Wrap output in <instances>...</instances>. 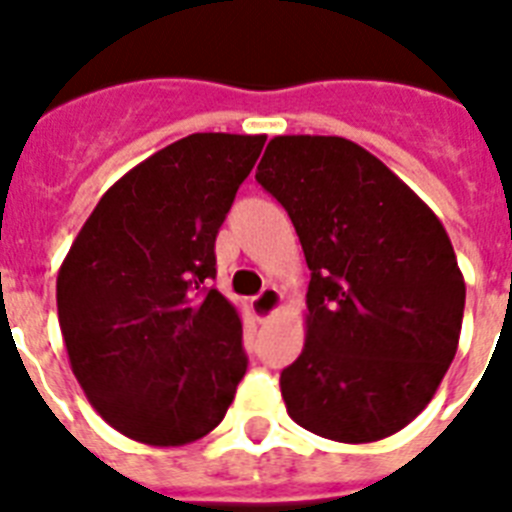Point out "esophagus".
Returning <instances> with one entry per match:
<instances>
[{"label":"esophagus","mask_w":512,"mask_h":512,"mask_svg":"<svg viewBox=\"0 0 512 512\" xmlns=\"http://www.w3.org/2000/svg\"><path fill=\"white\" fill-rule=\"evenodd\" d=\"M281 302H283L281 291H278L276 286H268V289L260 291V296L252 299V312H255L257 320L265 322L276 315L278 309H281Z\"/></svg>","instance_id":"esophagus-1"}]
</instances>
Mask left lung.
Listing matches in <instances>:
<instances>
[{
  "instance_id": "left-lung-1",
  "label": "left lung",
  "mask_w": 512,
  "mask_h": 512,
  "mask_svg": "<svg viewBox=\"0 0 512 512\" xmlns=\"http://www.w3.org/2000/svg\"><path fill=\"white\" fill-rule=\"evenodd\" d=\"M255 179L286 208L312 270L304 349L281 372L286 411L336 442L395 435L458 351L466 283L448 231L346 137H273Z\"/></svg>"
}]
</instances>
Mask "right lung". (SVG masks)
I'll return each instance as SVG.
<instances>
[{"label": "right lung", "mask_w": 512, "mask_h": 512, "mask_svg": "<svg viewBox=\"0 0 512 512\" xmlns=\"http://www.w3.org/2000/svg\"><path fill=\"white\" fill-rule=\"evenodd\" d=\"M265 135L195 132L111 184L57 276L80 388L130 440L174 448L216 429L247 372L242 320L210 289L216 236Z\"/></svg>", "instance_id": "1"}]
</instances>
